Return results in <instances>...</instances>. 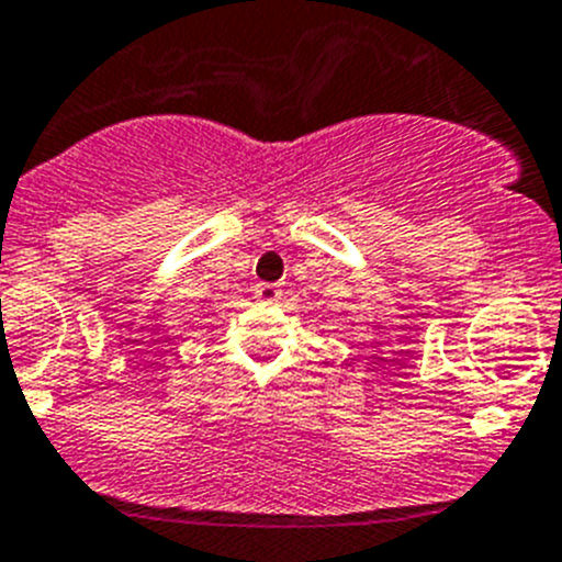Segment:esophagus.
Masks as SVG:
<instances>
[{
  "instance_id": "obj_1",
  "label": "esophagus",
  "mask_w": 562,
  "mask_h": 562,
  "mask_svg": "<svg viewBox=\"0 0 562 562\" xmlns=\"http://www.w3.org/2000/svg\"><path fill=\"white\" fill-rule=\"evenodd\" d=\"M255 299L263 302V305H274L282 299V288L274 285V282H260V285H255Z\"/></svg>"
}]
</instances>
